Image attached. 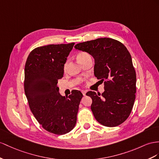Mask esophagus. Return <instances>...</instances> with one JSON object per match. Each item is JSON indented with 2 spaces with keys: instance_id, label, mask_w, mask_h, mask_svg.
Listing matches in <instances>:
<instances>
[{
  "instance_id": "esophagus-1",
  "label": "esophagus",
  "mask_w": 159,
  "mask_h": 159,
  "mask_svg": "<svg viewBox=\"0 0 159 159\" xmlns=\"http://www.w3.org/2000/svg\"><path fill=\"white\" fill-rule=\"evenodd\" d=\"M81 92H82V93H83V95L84 96L85 95H86V91H81Z\"/></svg>"
}]
</instances>
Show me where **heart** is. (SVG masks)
I'll return each instance as SVG.
<instances>
[{"label": "heart", "instance_id": "heart-1", "mask_svg": "<svg viewBox=\"0 0 159 159\" xmlns=\"http://www.w3.org/2000/svg\"><path fill=\"white\" fill-rule=\"evenodd\" d=\"M91 56L89 55L88 53L85 52H79L78 55H77V57L76 58L77 60H78L79 62L81 64L82 62H83L84 61L87 60V59L89 58H91ZM68 60H67L66 62H65L64 65V70H66V69L68 68Z\"/></svg>", "mask_w": 159, "mask_h": 159}]
</instances>
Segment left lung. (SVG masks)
<instances>
[{"instance_id":"1","label":"left lung","mask_w":159,"mask_h":159,"mask_svg":"<svg viewBox=\"0 0 159 159\" xmlns=\"http://www.w3.org/2000/svg\"><path fill=\"white\" fill-rule=\"evenodd\" d=\"M77 50L88 52L95 58L94 74L104 82L100 94L88 91L92 99L91 110L101 124L116 127L128 119L136 92V75L128 49L119 41L104 38L77 43Z\"/></svg>"}]
</instances>
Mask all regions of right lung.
Segmentation results:
<instances>
[{
  "instance_id": "obj_1",
  "label": "right lung",
  "mask_w": 159,
  "mask_h": 159,
  "mask_svg": "<svg viewBox=\"0 0 159 159\" xmlns=\"http://www.w3.org/2000/svg\"><path fill=\"white\" fill-rule=\"evenodd\" d=\"M75 43L38 47L27 57L24 89L31 111L46 131L62 135L74 128L83 94L75 90L62 97L57 87Z\"/></svg>"
}]
</instances>
